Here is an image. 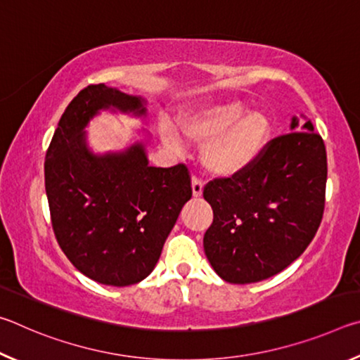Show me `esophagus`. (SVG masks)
Masks as SVG:
<instances>
[{
	"instance_id": "1",
	"label": "esophagus",
	"mask_w": 360,
	"mask_h": 360,
	"mask_svg": "<svg viewBox=\"0 0 360 360\" xmlns=\"http://www.w3.org/2000/svg\"><path fill=\"white\" fill-rule=\"evenodd\" d=\"M192 193H193V197H202V193H203V182H202V179H198V178H192Z\"/></svg>"
}]
</instances>
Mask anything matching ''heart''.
Wrapping results in <instances>:
<instances>
[{"label": "heart", "mask_w": 360, "mask_h": 360, "mask_svg": "<svg viewBox=\"0 0 360 360\" xmlns=\"http://www.w3.org/2000/svg\"><path fill=\"white\" fill-rule=\"evenodd\" d=\"M179 129L193 143L203 144L202 163L219 178H233L252 168L270 141L273 124L262 109H249L238 98L206 101L179 115ZM160 136L169 148L182 146L179 131L160 127Z\"/></svg>", "instance_id": "1"}]
</instances>
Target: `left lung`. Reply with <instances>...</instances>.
Wrapping results in <instances>:
<instances>
[{
    "instance_id": "obj_1",
    "label": "left lung",
    "mask_w": 360,
    "mask_h": 360,
    "mask_svg": "<svg viewBox=\"0 0 360 360\" xmlns=\"http://www.w3.org/2000/svg\"><path fill=\"white\" fill-rule=\"evenodd\" d=\"M302 117L303 125L292 117V133L268 143L252 168L205 187L214 217L203 248L224 281L249 284L278 275L319 229L327 154L311 120Z\"/></svg>"
}]
</instances>
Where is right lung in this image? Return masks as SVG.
<instances>
[{
    "label": "right lung",
    "instance_id": "add662e5",
    "mask_svg": "<svg viewBox=\"0 0 360 360\" xmlns=\"http://www.w3.org/2000/svg\"><path fill=\"white\" fill-rule=\"evenodd\" d=\"M146 105L139 95L89 85L65 109L46 154V193L60 248L82 275L115 288L150 275L192 197L184 165H149V138L122 150L90 149L85 129L101 111L144 119Z\"/></svg>",
    "mask_w": 360,
    "mask_h": 360
}]
</instances>
